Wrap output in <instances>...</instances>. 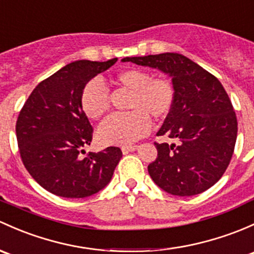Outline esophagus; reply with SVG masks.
<instances>
[{
	"mask_svg": "<svg viewBox=\"0 0 254 254\" xmlns=\"http://www.w3.org/2000/svg\"><path fill=\"white\" fill-rule=\"evenodd\" d=\"M138 148V146L136 145H130V146H123L122 151L123 153H129V152H134Z\"/></svg>",
	"mask_w": 254,
	"mask_h": 254,
	"instance_id": "1",
	"label": "esophagus"
}]
</instances>
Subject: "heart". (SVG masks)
I'll return each mask as SVG.
<instances>
[{"label":"heart","mask_w":254,"mask_h":254,"mask_svg":"<svg viewBox=\"0 0 254 254\" xmlns=\"http://www.w3.org/2000/svg\"><path fill=\"white\" fill-rule=\"evenodd\" d=\"M112 84L130 92L127 114L109 117L97 130L103 145L127 146L143 137L151 129V119L157 122L169 116L174 105V89L169 80L152 78L143 69H125L112 79ZM80 107L89 119L98 120L108 112L109 97L106 87L91 80L82 87Z\"/></svg>","instance_id":"1"}]
</instances>
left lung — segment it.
Here are the masks:
<instances>
[{"instance_id": "1", "label": "left lung", "mask_w": 254, "mask_h": 254, "mask_svg": "<svg viewBox=\"0 0 254 254\" xmlns=\"http://www.w3.org/2000/svg\"><path fill=\"white\" fill-rule=\"evenodd\" d=\"M122 62L158 69L172 78L174 105L157 135L178 138L154 143L156 161L148 165L152 180L175 196H193L212 188L233 157L237 119L220 81L179 53L125 57Z\"/></svg>"}]
</instances>
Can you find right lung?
<instances>
[{"label": "right lung", "instance_id": "1", "mask_svg": "<svg viewBox=\"0 0 254 254\" xmlns=\"http://www.w3.org/2000/svg\"><path fill=\"white\" fill-rule=\"evenodd\" d=\"M117 61L66 64L40 82L21 108L15 127L21 161L34 180L51 193L85 198L105 189L113 176L123 156L119 147L80 156L92 140L80 93Z\"/></svg>", "mask_w": 254, "mask_h": 254}]
</instances>
